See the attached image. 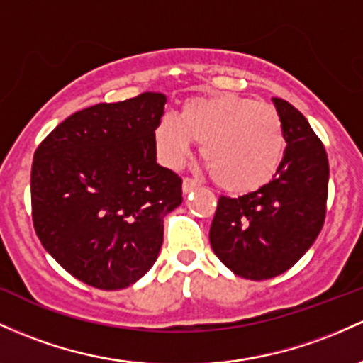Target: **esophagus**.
<instances>
[{"label": "esophagus", "mask_w": 363, "mask_h": 363, "mask_svg": "<svg viewBox=\"0 0 363 363\" xmlns=\"http://www.w3.org/2000/svg\"><path fill=\"white\" fill-rule=\"evenodd\" d=\"M196 188H200V182L194 181V179L191 177H184V181H182V191H184V193H189V191Z\"/></svg>", "instance_id": "esophagus-1"}]
</instances>
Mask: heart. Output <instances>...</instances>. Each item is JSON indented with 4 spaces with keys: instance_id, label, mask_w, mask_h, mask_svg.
Returning <instances> with one entry per match:
<instances>
[{
    "instance_id": "b5f03b06",
    "label": "heart",
    "mask_w": 363,
    "mask_h": 363,
    "mask_svg": "<svg viewBox=\"0 0 363 363\" xmlns=\"http://www.w3.org/2000/svg\"><path fill=\"white\" fill-rule=\"evenodd\" d=\"M158 155L169 167L189 158L194 141L215 184L233 194L264 188L281 167L286 138L272 106L234 93L191 98L177 118L155 127Z\"/></svg>"
}]
</instances>
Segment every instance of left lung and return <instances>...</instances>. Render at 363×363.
<instances>
[{
  "instance_id": "obj_1",
  "label": "left lung",
  "mask_w": 363,
  "mask_h": 363,
  "mask_svg": "<svg viewBox=\"0 0 363 363\" xmlns=\"http://www.w3.org/2000/svg\"><path fill=\"white\" fill-rule=\"evenodd\" d=\"M288 146L269 184L238 198L220 196L210 245L236 276L276 277L296 264L325 220L329 162L324 145L293 105L274 98Z\"/></svg>"
}]
</instances>
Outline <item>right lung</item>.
Masks as SVG:
<instances>
[{"label": "right lung", "mask_w": 363, "mask_h": 363, "mask_svg": "<svg viewBox=\"0 0 363 363\" xmlns=\"http://www.w3.org/2000/svg\"><path fill=\"white\" fill-rule=\"evenodd\" d=\"M167 98L143 93L75 111L43 139L30 170L35 234L67 272L98 289L134 284L157 262L182 179L157 163Z\"/></svg>", "instance_id": "add662e5"}]
</instances>
